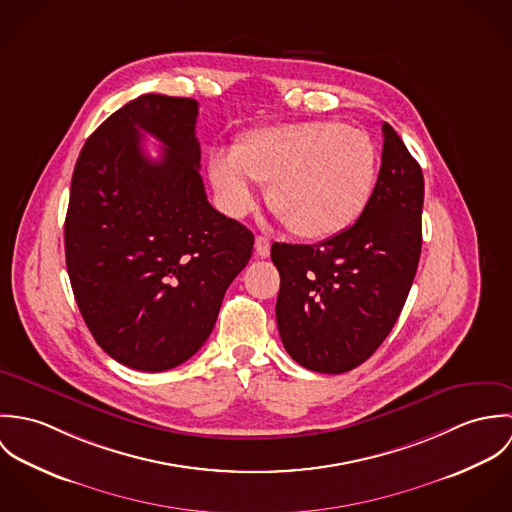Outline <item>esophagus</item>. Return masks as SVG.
I'll return each instance as SVG.
<instances>
[{
  "label": "esophagus",
  "instance_id": "1",
  "mask_svg": "<svg viewBox=\"0 0 512 512\" xmlns=\"http://www.w3.org/2000/svg\"><path fill=\"white\" fill-rule=\"evenodd\" d=\"M270 246H272L270 238H266V236H256L254 248H256V254H258L260 258H268V256H270Z\"/></svg>",
  "mask_w": 512,
  "mask_h": 512
}]
</instances>
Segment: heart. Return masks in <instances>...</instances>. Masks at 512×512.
Instances as JSON below:
<instances>
[{
    "label": "heart",
    "instance_id": "obj_1",
    "mask_svg": "<svg viewBox=\"0 0 512 512\" xmlns=\"http://www.w3.org/2000/svg\"><path fill=\"white\" fill-rule=\"evenodd\" d=\"M209 177L224 211L256 207L248 183L268 187V205L293 234L335 236L363 215L376 185V147L365 130L333 122H295L246 134L232 155L213 153Z\"/></svg>",
    "mask_w": 512,
    "mask_h": 512
}]
</instances>
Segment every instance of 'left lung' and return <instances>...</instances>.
<instances>
[{"label":"left lung","mask_w":512,"mask_h":512,"mask_svg":"<svg viewBox=\"0 0 512 512\" xmlns=\"http://www.w3.org/2000/svg\"><path fill=\"white\" fill-rule=\"evenodd\" d=\"M363 215L319 244H272L278 331L295 363L325 374L363 365L392 331L422 252L424 175L390 124Z\"/></svg>","instance_id":"1"}]
</instances>
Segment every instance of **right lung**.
Returning a JSON list of instances; mask_svg holds the SVG:
<instances>
[{
	"label": "right lung",
	"mask_w": 512,
	"mask_h": 512,
	"mask_svg": "<svg viewBox=\"0 0 512 512\" xmlns=\"http://www.w3.org/2000/svg\"><path fill=\"white\" fill-rule=\"evenodd\" d=\"M199 102L144 94L86 140L71 181L65 254L76 305L120 365L161 372L209 339L254 234L207 201ZM142 133L162 142L151 160Z\"/></svg>",
	"instance_id": "add662e5"
}]
</instances>
